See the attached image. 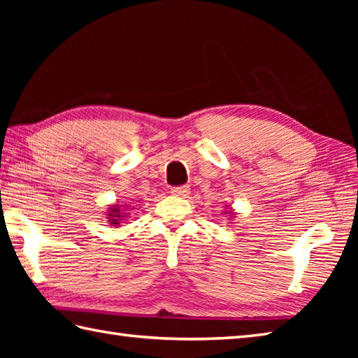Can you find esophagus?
<instances>
[{"label": "esophagus", "instance_id": "obj_1", "mask_svg": "<svg viewBox=\"0 0 358 358\" xmlns=\"http://www.w3.org/2000/svg\"><path fill=\"white\" fill-rule=\"evenodd\" d=\"M189 192H191V189H189V186H178V187H173L172 189V195L173 196H187L189 195Z\"/></svg>", "mask_w": 358, "mask_h": 358}]
</instances>
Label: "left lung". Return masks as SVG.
<instances>
[{
	"instance_id": "left-lung-1",
	"label": "left lung",
	"mask_w": 358,
	"mask_h": 358,
	"mask_svg": "<svg viewBox=\"0 0 358 358\" xmlns=\"http://www.w3.org/2000/svg\"><path fill=\"white\" fill-rule=\"evenodd\" d=\"M223 212H224V214H229V215H227V217H229V220H232V218H234V215H235V212L232 210V208H231V206H226V209H224Z\"/></svg>"
}]
</instances>
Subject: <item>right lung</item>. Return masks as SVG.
Instances as JSON below:
<instances>
[{
	"instance_id": "1",
	"label": "right lung",
	"mask_w": 358,
	"mask_h": 358,
	"mask_svg": "<svg viewBox=\"0 0 358 358\" xmlns=\"http://www.w3.org/2000/svg\"><path fill=\"white\" fill-rule=\"evenodd\" d=\"M124 208H127V206H121V204H110L108 209V222L110 226L118 227L121 224V222L127 218L129 212H126Z\"/></svg>"
}]
</instances>
